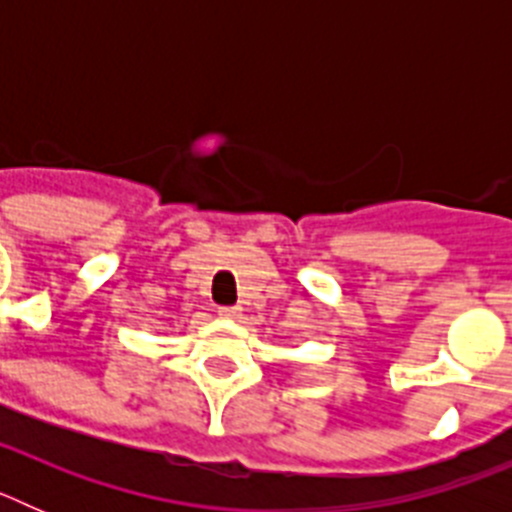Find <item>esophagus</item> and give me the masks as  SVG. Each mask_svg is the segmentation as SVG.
Masks as SVG:
<instances>
[{"label": "esophagus", "mask_w": 512, "mask_h": 512, "mask_svg": "<svg viewBox=\"0 0 512 512\" xmlns=\"http://www.w3.org/2000/svg\"><path fill=\"white\" fill-rule=\"evenodd\" d=\"M217 315H220V318H238V315H241V307L238 305H223V307H217Z\"/></svg>", "instance_id": "obj_1"}]
</instances>
